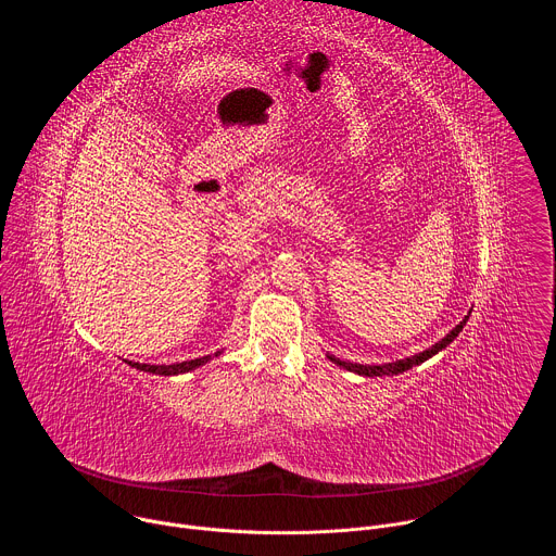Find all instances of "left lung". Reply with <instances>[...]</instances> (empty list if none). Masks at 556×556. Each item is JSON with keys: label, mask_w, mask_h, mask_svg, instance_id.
<instances>
[{"label": "left lung", "mask_w": 556, "mask_h": 556, "mask_svg": "<svg viewBox=\"0 0 556 556\" xmlns=\"http://www.w3.org/2000/svg\"><path fill=\"white\" fill-rule=\"evenodd\" d=\"M462 328V326H459ZM457 328V330H459ZM455 330V332H457ZM455 332L451 334V337H446L444 341H440L438 345H433L429 352H425V354H420V356H416V358H407V361H399V363H389V365H376V367H363V365H348V363H341V361H337V358H332L334 363H339V365H343V367H348V369H354V371H358V374H365V376H382V374H399V371H405V369H409L412 365H416V363H422V361H427L429 356H433L435 352H440L442 348H446V343H451V339L455 337Z\"/></svg>", "instance_id": "1"}]
</instances>
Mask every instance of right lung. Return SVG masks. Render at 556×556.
<instances>
[{
	"label": "right lung",
	"instance_id": "obj_1",
	"mask_svg": "<svg viewBox=\"0 0 556 556\" xmlns=\"http://www.w3.org/2000/svg\"><path fill=\"white\" fill-rule=\"evenodd\" d=\"M215 356H217V354H215ZM204 361H208V356H206V358H195V361H189V363H180V365H169V367L138 365V363H136V367H140V369H144V371H153V374H180V371H189V369H193V367L202 365Z\"/></svg>",
	"mask_w": 556,
	"mask_h": 556
}]
</instances>
